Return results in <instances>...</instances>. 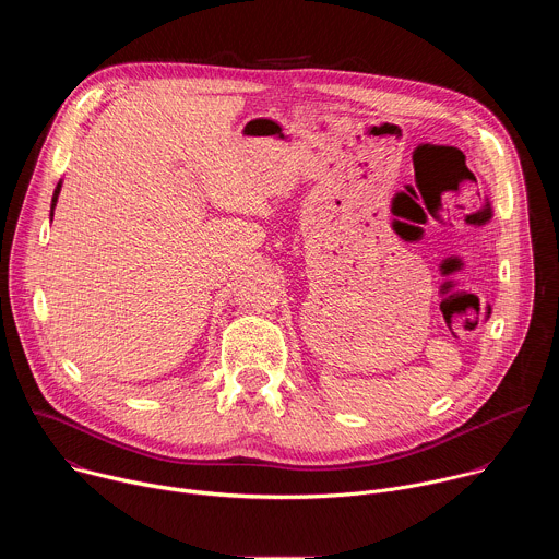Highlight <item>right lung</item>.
<instances>
[{
	"label": "right lung",
	"instance_id": "obj_1",
	"mask_svg": "<svg viewBox=\"0 0 559 559\" xmlns=\"http://www.w3.org/2000/svg\"><path fill=\"white\" fill-rule=\"evenodd\" d=\"M61 183H63V181H59L57 188H55V192H52V201H50V221H52V216H55V207H57V199H59V192H61Z\"/></svg>",
	"mask_w": 559,
	"mask_h": 559
}]
</instances>
